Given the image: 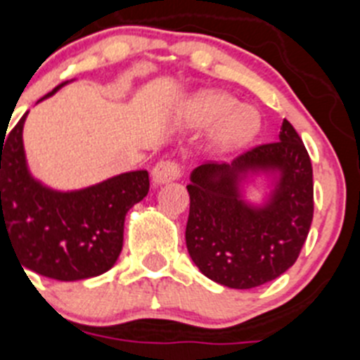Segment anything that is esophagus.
<instances>
[{"mask_svg": "<svg viewBox=\"0 0 360 360\" xmlns=\"http://www.w3.org/2000/svg\"><path fill=\"white\" fill-rule=\"evenodd\" d=\"M179 176H181V169H179V165H177V161L161 160L154 165L153 181L156 184L170 183V181L179 179Z\"/></svg>", "mask_w": 360, "mask_h": 360, "instance_id": "obj_1", "label": "esophagus"}]
</instances>
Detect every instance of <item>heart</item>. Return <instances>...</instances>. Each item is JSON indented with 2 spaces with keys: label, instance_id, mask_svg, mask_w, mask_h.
<instances>
[{
  "label": "heart",
  "instance_id": "b5f03b06",
  "mask_svg": "<svg viewBox=\"0 0 360 360\" xmlns=\"http://www.w3.org/2000/svg\"><path fill=\"white\" fill-rule=\"evenodd\" d=\"M190 126L206 127L213 124L210 140L213 149L226 153L252 140L257 131L256 113L247 106H238L236 99L226 94L204 92L186 106Z\"/></svg>",
  "mask_w": 360,
  "mask_h": 360
}]
</instances>
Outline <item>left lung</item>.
<instances>
[{
	"label": "left lung",
	"instance_id": "1",
	"mask_svg": "<svg viewBox=\"0 0 360 360\" xmlns=\"http://www.w3.org/2000/svg\"><path fill=\"white\" fill-rule=\"evenodd\" d=\"M270 169L279 172L271 200L261 208L245 203L240 181ZM190 179L186 247L207 278L250 290L293 266L311 229L314 186L311 158L286 119L278 142L252 147L231 163L206 161Z\"/></svg>",
	"mask_w": 360,
	"mask_h": 360
}]
</instances>
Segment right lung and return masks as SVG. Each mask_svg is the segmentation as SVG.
<instances>
[{
	"instance_id": "obj_1",
	"label": "right lung",
	"mask_w": 360,
	"mask_h": 360,
	"mask_svg": "<svg viewBox=\"0 0 360 360\" xmlns=\"http://www.w3.org/2000/svg\"><path fill=\"white\" fill-rule=\"evenodd\" d=\"M26 115L0 134V248L10 245L21 268L56 281L108 271L122 250L126 213L149 193V174L134 170L65 193L49 190L26 167Z\"/></svg>"
}]
</instances>
